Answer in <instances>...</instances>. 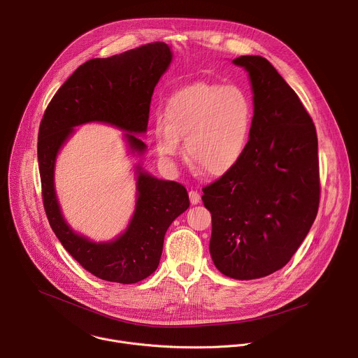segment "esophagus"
Instances as JSON below:
<instances>
[{"mask_svg": "<svg viewBox=\"0 0 358 358\" xmlns=\"http://www.w3.org/2000/svg\"><path fill=\"white\" fill-rule=\"evenodd\" d=\"M188 195H189V201H191L192 206H195V203L201 202V195H199V192L196 189H191L188 192Z\"/></svg>", "mask_w": 358, "mask_h": 358, "instance_id": "34e87169", "label": "esophagus"}]
</instances>
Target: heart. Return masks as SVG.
Instances as JSON below:
<instances>
[{"label": "heart", "instance_id": "heart-1", "mask_svg": "<svg viewBox=\"0 0 358 358\" xmlns=\"http://www.w3.org/2000/svg\"><path fill=\"white\" fill-rule=\"evenodd\" d=\"M253 109L238 86L196 83L171 96L164 126L156 129L163 157H177L184 140L187 163L207 177H222L241 160L248 145Z\"/></svg>", "mask_w": 358, "mask_h": 358}]
</instances>
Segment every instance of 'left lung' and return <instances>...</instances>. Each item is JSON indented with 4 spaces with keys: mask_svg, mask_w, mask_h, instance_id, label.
Segmentation results:
<instances>
[{
    "mask_svg": "<svg viewBox=\"0 0 358 358\" xmlns=\"http://www.w3.org/2000/svg\"><path fill=\"white\" fill-rule=\"evenodd\" d=\"M249 72L253 122L238 164L202 188L211 213L210 252L238 280L282 269L309 234L319 210L315 123L296 92L262 57L232 61Z\"/></svg>",
    "mask_w": 358,
    "mask_h": 358,
    "instance_id": "obj_1",
    "label": "left lung"
}]
</instances>
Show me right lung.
Instances as JSON below:
<instances>
[{
  "label": "right lung",
  "instance_id": "1",
  "mask_svg": "<svg viewBox=\"0 0 358 358\" xmlns=\"http://www.w3.org/2000/svg\"><path fill=\"white\" fill-rule=\"evenodd\" d=\"M171 57L167 43L151 42L90 59L59 87L41 120L38 163L49 225L82 268L108 282L137 283L157 269L169 227L189 207L188 192L180 182L155 178L137 166L138 194L129 228L112 242L96 243L73 232L61 214L54 188L57 155L73 127L89 122L127 131L131 151L143 155L145 144L136 134L147 130L151 96Z\"/></svg>",
  "mask_w": 358,
  "mask_h": 358
}]
</instances>
